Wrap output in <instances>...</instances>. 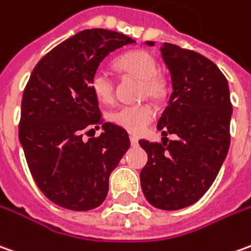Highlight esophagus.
Here are the masks:
<instances>
[{
    "label": "esophagus",
    "mask_w": 251,
    "mask_h": 251,
    "mask_svg": "<svg viewBox=\"0 0 251 251\" xmlns=\"http://www.w3.org/2000/svg\"><path fill=\"white\" fill-rule=\"evenodd\" d=\"M130 144L133 145V147L138 145V138L137 137H130Z\"/></svg>",
    "instance_id": "1"
}]
</instances>
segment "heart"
Here are the masks:
<instances>
[{
    "mask_svg": "<svg viewBox=\"0 0 251 251\" xmlns=\"http://www.w3.org/2000/svg\"><path fill=\"white\" fill-rule=\"evenodd\" d=\"M118 69L141 80V98L160 100L166 94V83L156 73L157 64L153 55L144 50H136L117 59ZM91 88L95 96L103 103H113L115 99V84L104 69H98L91 77ZM155 118V110L148 103L136 106H121L110 113L111 124L130 134H141Z\"/></svg>",
    "mask_w": 251,
    "mask_h": 251,
    "instance_id": "b5f03b06",
    "label": "heart"
}]
</instances>
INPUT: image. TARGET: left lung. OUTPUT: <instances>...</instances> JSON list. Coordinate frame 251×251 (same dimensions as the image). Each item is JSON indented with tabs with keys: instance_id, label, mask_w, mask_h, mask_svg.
I'll return each instance as SVG.
<instances>
[{
	"instance_id": "left-lung-1",
	"label": "left lung",
	"mask_w": 251,
	"mask_h": 251,
	"mask_svg": "<svg viewBox=\"0 0 251 251\" xmlns=\"http://www.w3.org/2000/svg\"><path fill=\"white\" fill-rule=\"evenodd\" d=\"M160 52L173 92L157 122L162 143L138 141L148 155L140 180L151 205L176 211L197 202L219 174L229 148L232 104L227 78L211 59L171 43ZM167 134L177 140L168 142Z\"/></svg>"
}]
</instances>
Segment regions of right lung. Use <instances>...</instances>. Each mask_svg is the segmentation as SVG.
Here are the masks:
<instances>
[{
	"mask_svg": "<svg viewBox=\"0 0 251 251\" xmlns=\"http://www.w3.org/2000/svg\"><path fill=\"white\" fill-rule=\"evenodd\" d=\"M131 43L115 31L84 29L47 52L25 85L20 144L40 192L62 208L99 206L111 171L130 147L127 131L103 124L91 77L110 52ZM99 125L103 133L85 142L83 131Z\"/></svg>",
	"mask_w": 251,
	"mask_h": 251,
	"instance_id": "obj_1",
	"label": "right lung"
}]
</instances>
